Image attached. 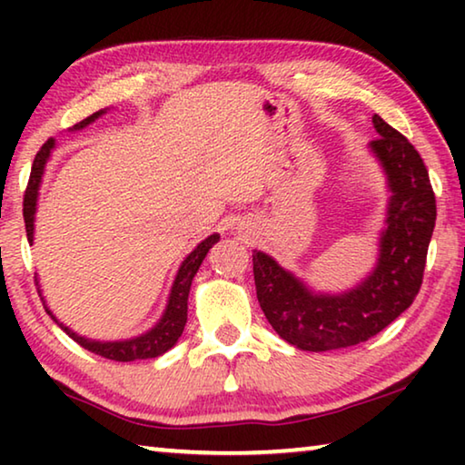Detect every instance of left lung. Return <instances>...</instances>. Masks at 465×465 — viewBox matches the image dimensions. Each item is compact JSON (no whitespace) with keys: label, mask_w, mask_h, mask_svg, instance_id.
Wrapping results in <instances>:
<instances>
[{"label":"left lung","mask_w":465,"mask_h":465,"mask_svg":"<svg viewBox=\"0 0 465 465\" xmlns=\"http://www.w3.org/2000/svg\"><path fill=\"white\" fill-rule=\"evenodd\" d=\"M369 152L380 163L390 199L373 271L341 293L313 291L266 252L254 250V282L266 320L302 351H334L365 342L411 308L422 285L437 204L427 166L414 145L373 114Z\"/></svg>","instance_id":"1"}]
</instances>
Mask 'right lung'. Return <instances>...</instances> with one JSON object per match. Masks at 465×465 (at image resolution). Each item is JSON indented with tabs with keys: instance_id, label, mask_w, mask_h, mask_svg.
Instances as JSON below:
<instances>
[{
	"instance_id": "1",
	"label": "right lung",
	"mask_w": 465,
	"mask_h": 465,
	"mask_svg": "<svg viewBox=\"0 0 465 465\" xmlns=\"http://www.w3.org/2000/svg\"><path fill=\"white\" fill-rule=\"evenodd\" d=\"M106 110L108 108H102V110H98V113L88 116V119H84L82 123L74 124L72 131L85 129L88 124L100 119ZM54 145H57V141L54 139L46 141V143L41 147V152L36 153L35 163H33V172H30L28 188L25 194V223H26V235H28L30 246L35 243V219H36L38 191H41L46 162L51 160ZM217 242H219V233H211L209 238H204L199 246H196L191 254H188L184 261L180 262L174 282H172L166 310H163L162 318L157 320L155 324L147 330V332L133 336V338H124V341H94V338H85L82 334L74 332L72 328L65 326L63 322H59L53 316V312L49 310V305H46L41 285H38V279H36L38 293H41L46 313H49V316L57 322L61 330H65V334L72 336L77 344L84 346V349H88L90 352H94V355H100V357L110 359V361H123V363H127V361H137V359H155V357L163 355V352H168L172 346L178 342V338L183 336L184 326H186V316H188V293H191L193 279H194L196 271L201 269L207 252L213 248Z\"/></svg>"
}]
</instances>
